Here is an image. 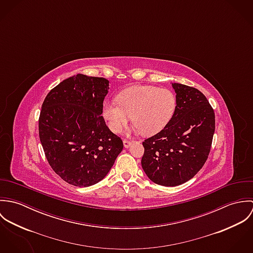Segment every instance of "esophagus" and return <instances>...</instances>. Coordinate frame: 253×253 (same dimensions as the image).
<instances>
[{"instance_id":"34e87169","label":"esophagus","mask_w":253,"mask_h":253,"mask_svg":"<svg viewBox=\"0 0 253 253\" xmlns=\"http://www.w3.org/2000/svg\"><path fill=\"white\" fill-rule=\"evenodd\" d=\"M124 146H125V148H128L130 145H131V141H129V140H127V139H124Z\"/></svg>"}]
</instances>
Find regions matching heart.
<instances>
[{
	"instance_id": "heart-1",
	"label": "heart",
	"mask_w": 253,
	"mask_h": 253,
	"mask_svg": "<svg viewBox=\"0 0 253 253\" xmlns=\"http://www.w3.org/2000/svg\"><path fill=\"white\" fill-rule=\"evenodd\" d=\"M176 96L168 88L152 85L128 87L117 95V100H105L102 115L114 132H120L131 122L135 130L149 136L163 130L176 110Z\"/></svg>"
}]
</instances>
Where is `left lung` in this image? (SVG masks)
<instances>
[{"label":"left lung","mask_w":253,"mask_h":253,"mask_svg":"<svg viewBox=\"0 0 253 253\" xmlns=\"http://www.w3.org/2000/svg\"><path fill=\"white\" fill-rule=\"evenodd\" d=\"M176 110L169 124L143 142L141 166L156 184L173 187L193 178L208 160L215 130V115L197 88L171 84Z\"/></svg>","instance_id":"8db88e82"}]
</instances>
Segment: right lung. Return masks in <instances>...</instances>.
Instances as JSON below:
<instances>
[{
    "label": "right lung",
    "mask_w": 253,
    "mask_h": 253,
    "mask_svg": "<svg viewBox=\"0 0 253 253\" xmlns=\"http://www.w3.org/2000/svg\"><path fill=\"white\" fill-rule=\"evenodd\" d=\"M108 89V80L77 74L53 87L42 105L39 135L45 158L74 186L102 180L124 148L101 116Z\"/></svg>",
    "instance_id": "right-lung-1"
}]
</instances>
